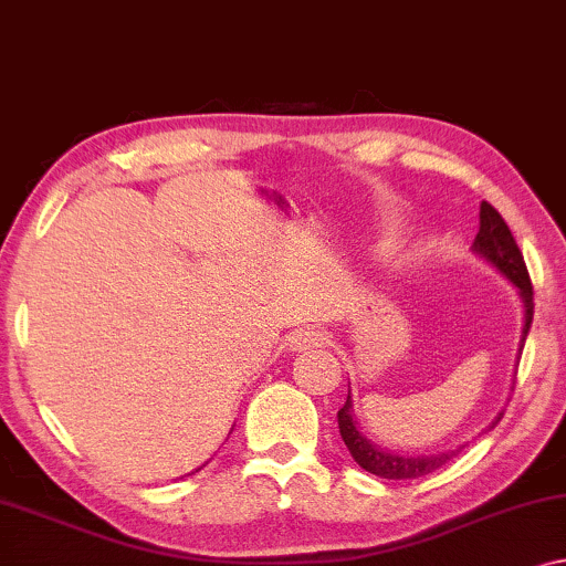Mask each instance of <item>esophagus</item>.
Instances as JSON below:
<instances>
[{"instance_id": "1", "label": "esophagus", "mask_w": 566, "mask_h": 566, "mask_svg": "<svg viewBox=\"0 0 566 566\" xmlns=\"http://www.w3.org/2000/svg\"><path fill=\"white\" fill-rule=\"evenodd\" d=\"M323 345V333L315 331V327H300L290 335V348L292 350H310Z\"/></svg>"}]
</instances>
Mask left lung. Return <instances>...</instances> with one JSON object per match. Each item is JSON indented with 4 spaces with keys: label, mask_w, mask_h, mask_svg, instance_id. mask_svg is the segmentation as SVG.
<instances>
[{
    "label": "left lung",
    "mask_w": 566,
    "mask_h": 566,
    "mask_svg": "<svg viewBox=\"0 0 566 566\" xmlns=\"http://www.w3.org/2000/svg\"><path fill=\"white\" fill-rule=\"evenodd\" d=\"M472 249H475V254H480L485 261H491V264L499 269L505 280H511L518 286L521 300H524V335H521V348H524L531 319H534V286H531L524 254H521V249H518L516 239H513L511 229L505 226L499 210H495L491 202H485V200L480 202V231L475 235ZM501 417H503V411L493 419L491 427L499 424ZM337 427H340V437H343L345 447L350 450L353 460H356L364 470L374 472V475L386 478V480H417L421 475H429V472L442 468L444 462H450L454 454L460 452V447H458V450H447L440 454H417V458H411V454L384 450V447L370 442L368 437L358 429L356 419H353L350 391H348V399H345V403H343V409L337 411Z\"/></svg>",
    "instance_id": "left-lung-1"
}]
</instances>
